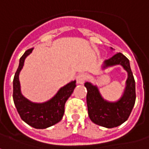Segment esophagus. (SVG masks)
I'll return each instance as SVG.
<instances>
[{
	"instance_id": "obj_1",
	"label": "esophagus",
	"mask_w": 149,
	"mask_h": 149,
	"mask_svg": "<svg viewBox=\"0 0 149 149\" xmlns=\"http://www.w3.org/2000/svg\"><path fill=\"white\" fill-rule=\"evenodd\" d=\"M87 79V76L84 73H80L77 76V82L79 84H83Z\"/></svg>"
}]
</instances>
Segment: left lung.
Listing matches in <instances>:
<instances>
[{
    "instance_id": "8db88e82",
    "label": "left lung",
    "mask_w": 149,
    "mask_h": 149,
    "mask_svg": "<svg viewBox=\"0 0 149 149\" xmlns=\"http://www.w3.org/2000/svg\"><path fill=\"white\" fill-rule=\"evenodd\" d=\"M110 49L114 50L112 48ZM116 65H120L128 74L124 92L117 100H107L100 94L97 84L91 82L84 83V86L87 88L86 100L88 116L94 124L107 128H115L126 121L131 114L136 101L135 80L129 61L125 56L117 52L104 62L100 69L104 71Z\"/></svg>"
}]
</instances>
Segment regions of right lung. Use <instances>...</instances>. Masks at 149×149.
Listing matches in <instances>:
<instances>
[{
	"instance_id": "1",
	"label": "right lung",
	"mask_w": 149,
	"mask_h": 149,
	"mask_svg": "<svg viewBox=\"0 0 149 149\" xmlns=\"http://www.w3.org/2000/svg\"><path fill=\"white\" fill-rule=\"evenodd\" d=\"M33 49L25 51L20 58L19 66L13 79V101L19 115L26 124L37 129H44L54 125L61 120L65 112V104L76 87V81H72L61 87L53 97L42 103L33 102L21 93L19 75L24 61Z\"/></svg>"
}]
</instances>
